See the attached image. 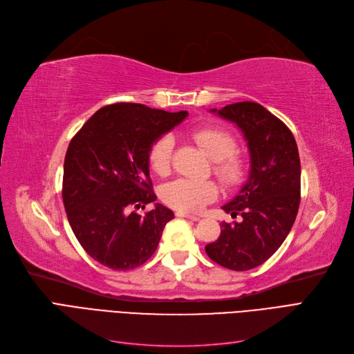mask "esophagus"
<instances>
[{"label": "esophagus", "mask_w": 354, "mask_h": 354, "mask_svg": "<svg viewBox=\"0 0 354 354\" xmlns=\"http://www.w3.org/2000/svg\"><path fill=\"white\" fill-rule=\"evenodd\" d=\"M176 216L177 217H181V218H187V220H192V221H198L201 217H198V216H190V214H187V212H181V211H177L176 212Z\"/></svg>", "instance_id": "esophagus-1"}]
</instances>
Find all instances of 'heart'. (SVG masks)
Listing matches in <instances>:
<instances>
[{"label": "heart", "instance_id": "1", "mask_svg": "<svg viewBox=\"0 0 354 354\" xmlns=\"http://www.w3.org/2000/svg\"><path fill=\"white\" fill-rule=\"evenodd\" d=\"M194 140L202 152L212 159V171L226 187L238 186L246 174L245 159L236 153V140L232 134L216 127L198 128L192 133ZM174 137L164 134L158 137L149 149V165L158 176H168L173 165ZM218 186L214 181H195L178 178L165 185L160 198L181 212H199L207 203L218 196Z\"/></svg>", "mask_w": 354, "mask_h": 354}]
</instances>
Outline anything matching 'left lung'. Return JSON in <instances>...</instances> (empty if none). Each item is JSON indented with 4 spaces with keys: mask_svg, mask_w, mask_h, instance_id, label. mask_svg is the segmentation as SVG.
<instances>
[{
    "mask_svg": "<svg viewBox=\"0 0 354 354\" xmlns=\"http://www.w3.org/2000/svg\"><path fill=\"white\" fill-rule=\"evenodd\" d=\"M236 124L250 149L251 169L239 194L223 209L242 220L220 224L205 251L212 261L243 272L263 264L283 243L295 221L301 194V165L291 130L261 104L239 102L220 111Z\"/></svg>",
    "mask_w": 354,
    "mask_h": 354,
    "instance_id": "obj_1",
    "label": "left lung"
}]
</instances>
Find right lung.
<instances>
[{"label":"right lung","instance_id":"add662e5","mask_svg":"<svg viewBox=\"0 0 354 354\" xmlns=\"http://www.w3.org/2000/svg\"><path fill=\"white\" fill-rule=\"evenodd\" d=\"M187 116L140 103H113L95 112L73 136L63 165V203L87 254L113 270H131L158 248L174 212L155 203L149 149Z\"/></svg>","mask_w":354,"mask_h":354}]
</instances>
